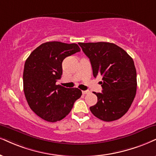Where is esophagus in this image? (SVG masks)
Segmentation results:
<instances>
[{"mask_svg": "<svg viewBox=\"0 0 156 156\" xmlns=\"http://www.w3.org/2000/svg\"><path fill=\"white\" fill-rule=\"evenodd\" d=\"M90 93V92L89 90H83V91H82V94H83V95H87V94H89Z\"/></svg>", "mask_w": 156, "mask_h": 156, "instance_id": "34e87169", "label": "esophagus"}]
</instances>
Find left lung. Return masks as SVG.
Returning <instances> with one entry per match:
<instances>
[{"mask_svg": "<svg viewBox=\"0 0 156 156\" xmlns=\"http://www.w3.org/2000/svg\"><path fill=\"white\" fill-rule=\"evenodd\" d=\"M90 58L93 76H103L102 93H94L98 102L90 108L94 116L105 122L120 119L127 112L137 90V72L133 59L113 43H78Z\"/></svg>", "mask_w": 156, "mask_h": 156, "instance_id": "1", "label": "left lung"}]
</instances>
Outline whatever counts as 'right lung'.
Wrapping results in <instances>:
<instances>
[{
    "label": "right lung",
    "mask_w": 156,
    "mask_h": 156,
    "mask_svg": "<svg viewBox=\"0 0 156 156\" xmlns=\"http://www.w3.org/2000/svg\"><path fill=\"white\" fill-rule=\"evenodd\" d=\"M80 51L76 43L47 42L34 49L25 61V98L33 112L47 122H55L66 117L81 97L78 88L55 84L62 75L63 59Z\"/></svg>",
    "instance_id": "right-lung-1"
}]
</instances>
